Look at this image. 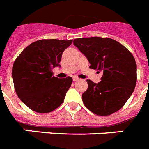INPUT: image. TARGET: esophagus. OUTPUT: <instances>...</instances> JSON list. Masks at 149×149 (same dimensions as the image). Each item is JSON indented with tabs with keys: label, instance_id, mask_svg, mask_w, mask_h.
Masks as SVG:
<instances>
[{
	"label": "esophagus",
	"instance_id": "obj_1",
	"mask_svg": "<svg viewBox=\"0 0 149 149\" xmlns=\"http://www.w3.org/2000/svg\"><path fill=\"white\" fill-rule=\"evenodd\" d=\"M79 81V78L77 77H73V81Z\"/></svg>",
	"mask_w": 149,
	"mask_h": 149
}]
</instances>
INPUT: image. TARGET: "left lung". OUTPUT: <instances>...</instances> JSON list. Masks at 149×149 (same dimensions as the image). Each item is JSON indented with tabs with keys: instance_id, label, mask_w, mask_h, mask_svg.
I'll return each mask as SVG.
<instances>
[{
	"instance_id": "obj_1",
	"label": "left lung",
	"mask_w": 149,
	"mask_h": 149,
	"mask_svg": "<svg viewBox=\"0 0 149 149\" xmlns=\"http://www.w3.org/2000/svg\"><path fill=\"white\" fill-rule=\"evenodd\" d=\"M73 42L86 56L89 68L103 73L98 84L86 81L88 88L82 95L85 107L98 116L120 110L136 86V63L132 54L110 38H78Z\"/></svg>"
}]
</instances>
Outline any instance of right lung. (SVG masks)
<instances>
[{
  "instance_id": "add662e5",
  "label": "right lung",
  "mask_w": 149,
  "mask_h": 149,
  "mask_svg": "<svg viewBox=\"0 0 149 149\" xmlns=\"http://www.w3.org/2000/svg\"><path fill=\"white\" fill-rule=\"evenodd\" d=\"M72 40L42 39L29 45L13 63L12 76L18 97L39 113H48L63 104L72 77L60 79L52 69L59 66L62 54Z\"/></svg>"
}]
</instances>
